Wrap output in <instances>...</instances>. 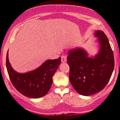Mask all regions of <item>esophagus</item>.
<instances>
[{
	"label": "esophagus",
	"mask_w": 120,
	"mask_h": 120,
	"mask_svg": "<svg viewBox=\"0 0 120 120\" xmlns=\"http://www.w3.org/2000/svg\"><path fill=\"white\" fill-rule=\"evenodd\" d=\"M67 61V57L65 56H61V62L62 63H65Z\"/></svg>",
	"instance_id": "34e87169"
}]
</instances>
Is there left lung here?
<instances>
[{"instance_id": "left-lung-1", "label": "left lung", "mask_w": 120, "mask_h": 120, "mask_svg": "<svg viewBox=\"0 0 120 120\" xmlns=\"http://www.w3.org/2000/svg\"><path fill=\"white\" fill-rule=\"evenodd\" d=\"M99 43V51L95 57H90L84 49L69 51L67 63L69 66V80L78 94L89 96L100 91L108 83L115 61L113 53L104 33L95 32Z\"/></svg>"}]
</instances>
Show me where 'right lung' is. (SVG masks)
Listing matches in <instances>:
<instances>
[{"instance_id":"right-lung-1","label":"right lung","mask_w":120,"mask_h":120,"mask_svg":"<svg viewBox=\"0 0 120 120\" xmlns=\"http://www.w3.org/2000/svg\"><path fill=\"white\" fill-rule=\"evenodd\" d=\"M8 52L6 57L7 69L11 81L16 90L31 98H39L46 95L52 86V77L60 65L61 57L47 60L34 71L19 73L11 67Z\"/></svg>"}]
</instances>
